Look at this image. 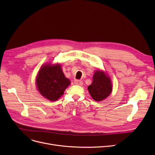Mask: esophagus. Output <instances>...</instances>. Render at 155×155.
<instances>
[{
	"mask_svg": "<svg viewBox=\"0 0 155 155\" xmlns=\"http://www.w3.org/2000/svg\"><path fill=\"white\" fill-rule=\"evenodd\" d=\"M74 83H75V85H80V86L82 85V84H83L82 81L78 80H75Z\"/></svg>",
	"mask_w": 155,
	"mask_h": 155,
	"instance_id": "esophagus-1",
	"label": "esophagus"
}]
</instances>
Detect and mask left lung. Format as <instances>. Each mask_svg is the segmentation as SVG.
I'll use <instances>...</instances> for the list:
<instances>
[{"instance_id": "8db88e82", "label": "left lung", "mask_w": 155, "mask_h": 155, "mask_svg": "<svg viewBox=\"0 0 155 155\" xmlns=\"http://www.w3.org/2000/svg\"><path fill=\"white\" fill-rule=\"evenodd\" d=\"M88 90L95 101H103L111 93L110 80L104 71L97 70L93 76L92 84L88 87Z\"/></svg>"}]
</instances>
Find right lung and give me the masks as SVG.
<instances>
[{"label":"right lung","instance_id":"obj_1","mask_svg":"<svg viewBox=\"0 0 155 155\" xmlns=\"http://www.w3.org/2000/svg\"><path fill=\"white\" fill-rule=\"evenodd\" d=\"M70 84V80L64 77L60 64L44 65L36 78L39 92L51 101L58 100Z\"/></svg>","mask_w":155,"mask_h":155}]
</instances>
